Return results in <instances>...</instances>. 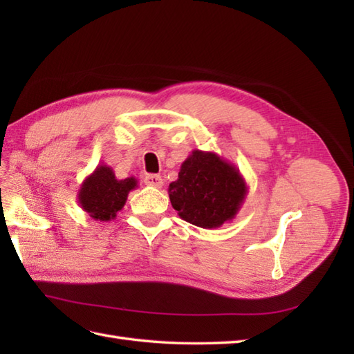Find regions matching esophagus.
Instances as JSON below:
<instances>
[{"instance_id": "1", "label": "esophagus", "mask_w": 354, "mask_h": 354, "mask_svg": "<svg viewBox=\"0 0 354 354\" xmlns=\"http://www.w3.org/2000/svg\"><path fill=\"white\" fill-rule=\"evenodd\" d=\"M145 184L149 187H156V189H160L164 183H162V178L160 175H147L145 178Z\"/></svg>"}]
</instances>
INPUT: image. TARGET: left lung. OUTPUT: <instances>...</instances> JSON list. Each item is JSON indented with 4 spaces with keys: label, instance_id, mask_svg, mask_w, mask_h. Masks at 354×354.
<instances>
[{
    "label": "left lung",
    "instance_id": "8db88e82",
    "mask_svg": "<svg viewBox=\"0 0 354 354\" xmlns=\"http://www.w3.org/2000/svg\"><path fill=\"white\" fill-rule=\"evenodd\" d=\"M248 185L234 164L214 152L194 149L181 164L169 198L178 216L196 227L213 230L234 219Z\"/></svg>",
    "mask_w": 354,
    "mask_h": 354
}]
</instances>
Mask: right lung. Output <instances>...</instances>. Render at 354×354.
Wrapping results in <instances>:
<instances>
[{
    "label": "right lung",
    "instance_id": "right-lung-1",
    "mask_svg": "<svg viewBox=\"0 0 354 354\" xmlns=\"http://www.w3.org/2000/svg\"><path fill=\"white\" fill-rule=\"evenodd\" d=\"M138 187L133 176L117 179L112 167L99 164L80 184L77 192L79 205L95 221L108 222L117 217L127 201V194Z\"/></svg>",
    "mask_w": 354,
    "mask_h": 354
}]
</instances>
